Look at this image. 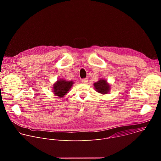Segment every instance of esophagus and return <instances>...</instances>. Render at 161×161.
Returning a JSON list of instances; mask_svg holds the SVG:
<instances>
[{"mask_svg":"<svg viewBox=\"0 0 161 161\" xmlns=\"http://www.w3.org/2000/svg\"><path fill=\"white\" fill-rule=\"evenodd\" d=\"M81 81L83 83H87L88 82V79L87 78H83L81 80Z\"/></svg>","mask_w":161,"mask_h":161,"instance_id":"34e87169","label":"esophagus"}]
</instances>
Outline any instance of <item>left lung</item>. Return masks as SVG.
Returning a JSON list of instances; mask_svg holds the SVG:
<instances>
[{"instance_id": "obj_1", "label": "left lung", "mask_w": 161, "mask_h": 161, "mask_svg": "<svg viewBox=\"0 0 161 161\" xmlns=\"http://www.w3.org/2000/svg\"><path fill=\"white\" fill-rule=\"evenodd\" d=\"M94 87L97 92L101 94H107L109 91V85L108 84L107 81L104 80H99L97 82L94 84Z\"/></svg>"}]
</instances>
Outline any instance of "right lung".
<instances>
[{
  "label": "right lung",
  "instance_id": "obj_1",
  "mask_svg": "<svg viewBox=\"0 0 161 161\" xmlns=\"http://www.w3.org/2000/svg\"><path fill=\"white\" fill-rule=\"evenodd\" d=\"M73 82L72 81H67L65 80H60L57 81L53 85V92L55 95L58 96L57 97H64L69 90Z\"/></svg>",
  "mask_w": 161,
  "mask_h": 161
}]
</instances>
